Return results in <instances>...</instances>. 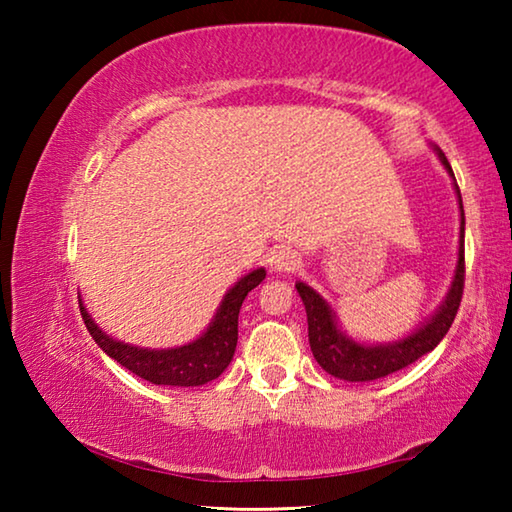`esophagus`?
Wrapping results in <instances>:
<instances>
[{
  "label": "esophagus",
  "instance_id": "obj_1",
  "mask_svg": "<svg viewBox=\"0 0 512 512\" xmlns=\"http://www.w3.org/2000/svg\"><path fill=\"white\" fill-rule=\"evenodd\" d=\"M302 264L300 255L296 253V250L291 248H282V250H275V253L268 257V266L273 268V271H282V273H293L298 271Z\"/></svg>",
  "mask_w": 512,
  "mask_h": 512
}]
</instances>
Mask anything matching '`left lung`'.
Returning a JSON list of instances; mask_svg holds the SVG:
<instances>
[{
	"mask_svg": "<svg viewBox=\"0 0 512 512\" xmlns=\"http://www.w3.org/2000/svg\"><path fill=\"white\" fill-rule=\"evenodd\" d=\"M436 151L440 162H443L445 169L449 171V176L454 178V171L449 167L445 153L440 149ZM454 189L458 196V207H461V239H458V262L452 287H449L443 305L438 307L436 314H433L427 323H422L415 332L404 336V339L379 345L357 343L350 339L348 334L341 332L334 311L323 300V296H318V293L307 287L305 282H296V289L307 309L311 352H314V359L320 363V368L329 372L332 377H339L345 381H372L393 375V372L411 366L413 361H418L422 354L431 352L449 332V327H452L456 318V311L461 307L465 284V212L461 201V189L456 185V178Z\"/></svg>",
	"mask_w": 512,
	"mask_h": 512,
	"instance_id": "left-lung-1",
	"label": "left lung"
}]
</instances>
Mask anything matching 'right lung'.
Returning <instances> with one entry per match:
<instances>
[{"mask_svg":"<svg viewBox=\"0 0 512 512\" xmlns=\"http://www.w3.org/2000/svg\"><path fill=\"white\" fill-rule=\"evenodd\" d=\"M264 277V268H255V271L241 277L235 287L223 296L210 327L196 341L180 345V348L149 350L115 341L106 332H101L99 325L85 311L83 302H79V307L83 323L99 348L110 359H115L121 366L131 370L133 375L158 386H203L207 381L219 377L230 366L232 354H235L237 348L241 302L246 300L248 291H253Z\"/></svg>","mask_w":512,"mask_h":512,"instance_id":"add662e5","label":"right lung"}]
</instances>
